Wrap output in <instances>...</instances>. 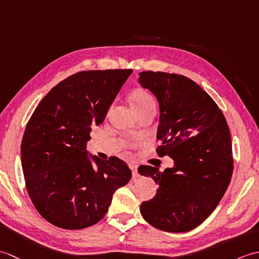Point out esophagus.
Returning <instances> with one entry per match:
<instances>
[{
  "instance_id": "esophagus-1",
  "label": "esophagus",
  "mask_w": 259,
  "mask_h": 259,
  "mask_svg": "<svg viewBox=\"0 0 259 259\" xmlns=\"http://www.w3.org/2000/svg\"><path fill=\"white\" fill-rule=\"evenodd\" d=\"M131 171H133V178L137 179L139 177V172H138V166L137 164H131L130 166Z\"/></svg>"
}]
</instances>
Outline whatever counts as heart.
<instances>
[{"label": "heart", "mask_w": 259, "mask_h": 259, "mask_svg": "<svg viewBox=\"0 0 259 259\" xmlns=\"http://www.w3.org/2000/svg\"><path fill=\"white\" fill-rule=\"evenodd\" d=\"M131 101H133L134 109H141L149 106L156 107V101L149 92L145 89H137L131 96Z\"/></svg>", "instance_id": "heart-1"}]
</instances>
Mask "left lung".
<instances>
[{
  "instance_id": "obj_1",
  "label": "left lung",
  "mask_w": 259,
  "mask_h": 259,
  "mask_svg": "<svg viewBox=\"0 0 259 259\" xmlns=\"http://www.w3.org/2000/svg\"><path fill=\"white\" fill-rule=\"evenodd\" d=\"M140 84L158 99L160 122L159 157L169 156L175 167L160 171L140 166L138 171L159 185L156 196L140 205L153 227L186 233L205 221L227 190L234 169L232 137L217 103L185 75L144 71Z\"/></svg>"
}]
</instances>
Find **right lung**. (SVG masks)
Masks as SVG:
<instances>
[{"instance_id":"right-lung-1","label":"right lung","mask_w":259,"mask_h":259,"mask_svg":"<svg viewBox=\"0 0 259 259\" xmlns=\"http://www.w3.org/2000/svg\"><path fill=\"white\" fill-rule=\"evenodd\" d=\"M133 70L81 71L60 82L37 104L21 144L25 187L41 216L63 229H82L104 217L131 170L117 157L88 158L93 125Z\"/></svg>"}]
</instances>
